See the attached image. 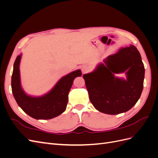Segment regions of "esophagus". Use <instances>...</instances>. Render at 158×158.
<instances>
[{
	"label": "esophagus",
	"mask_w": 158,
	"mask_h": 158,
	"mask_svg": "<svg viewBox=\"0 0 158 158\" xmlns=\"http://www.w3.org/2000/svg\"><path fill=\"white\" fill-rule=\"evenodd\" d=\"M91 70V69L89 66H84L82 67V73L83 74H86V73H88L89 72H90Z\"/></svg>",
	"instance_id": "obj_1"
}]
</instances>
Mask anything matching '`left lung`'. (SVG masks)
<instances>
[{"label": "left lung", "instance_id": "1", "mask_svg": "<svg viewBox=\"0 0 158 158\" xmlns=\"http://www.w3.org/2000/svg\"><path fill=\"white\" fill-rule=\"evenodd\" d=\"M92 73L84 74L89 100L99 111L117 114L130 110L139 99L145 69L135 46L121 48L109 56ZM127 70V81L114 77V73Z\"/></svg>", "mask_w": 158, "mask_h": 158}]
</instances>
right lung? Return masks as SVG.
Here are the masks:
<instances>
[{
	"mask_svg": "<svg viewBox=\"0 0 158 158\" xmlns=\"http://www.w3.org/2000/svg\"><path fill=\"white\" fill-rule=\"evenodd\" d=\"M21 55L16 57L14 64L11 85L18 105L28 115L36 119H51L63 113L68 103V95L74 78L82 75L80 70H75L62 78L51 92L39 98L27 95L20 85L19 64Z\"/></svg>",
	"mask_w": 158,
	"mask_h": 158,
	"instance_id": "obj_1",
	"label": "right lung"
}]
</instances>
